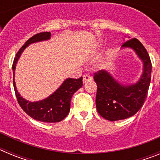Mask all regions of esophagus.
I'll list each match as a JSON object with an SVG mask.
<instances>
[{"mask_svg":"<svg viewBox=\"0 0 160 160\" xmlns=\"http://www.w3.org/2000/svg\"><path fill=\"white\" fill-rule=\"evenodd\" d=\"M91 77H90V75H88V74H86V75L83 76V83H87L89 81H90L91 80Z\"/></svg>","mask_w":160,"mask_h":160,"instance_id":"esophagus-1","label":"esophagus"}]
</instances>
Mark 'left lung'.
Instances as JSON below:
<instances>
[{"label":"left lung","instance_id":"left-lung-1","mask_svg":"<svg viewBox=\"0 0 160 160\" xmlns=\"http://www.w3.org/2000/svg\"><path fill=\"white\" fill-rule=\"evenodd\" d=\"M122 48H131L143 62V72L134 85H121L105 70L94 73L97 84L96 108L102 118L117 121L130 118L143 105L151 82L152 62L147 49L136 38L124 42Z\"/></svg>","mask_w":160,"mask_h":160}]
</instances>
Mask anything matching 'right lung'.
Returning <instances> with one entry per match:
<instances>
[{"instance_id": "right-lung-1", "label": "right lung", "mask_w": 160, "mask_h": 160, "mask_svg": "<svg viewBox=\"0 0 160 160\" xmlns=\"http://www.w3.org/2000/svg\"><path fill=\"white\" fill-rule=\"evenodd\" d=\"M51 33L49 32H42L37 33L31 37L27 42L24 44L19 51L17 53L12 63L13 71V87L19 105L28 115L37 121L45 122H58L64 119L70 112V100L73 94L82 87V77L79 78L66 79L61 87L53 94L42 101L29 102L20 95L17 90L16 85L14 82L15 68L20 56L24 49L29 44L34 42L46 41L50 38Z\"/></svg>"}]
</instances>
